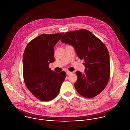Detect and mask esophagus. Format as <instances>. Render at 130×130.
<instances>
[{
  "label": "esophagus",
  "instance_id": "esophagus-1",
  "mask_svg": "<svg viewBox=\"0 0 130 130\" xmlns=\"http://www.w3.org/2000/svg\"><path fill=\"white\" fill-rule=\"evenodd\" d=\"M72 73V72H69V71H68L67 72V74L68 75H70V74H71Z\"/></svg>",
  "mask_w": 130,
  "mask_h": 130
}]
</instances>
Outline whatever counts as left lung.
<instances>
[{"mask_svg":"<svg viewBox=\"0 0 130 130\" xmlns=\"http://www.w3.org/2000/svg\"><path fill=\"white\" fill-rule=\"evenodd\" d=\"M60 41L73 45L78 57L85 61V73H75L76 91L86 98L100 94L106 87L111 73L109 53L105 44L91 32L84 29L65 33Z\"/></svg>","mask_w":130,"mask_h":130,"instance_id":"8db88e82","label":"left lung"}]
</instances>
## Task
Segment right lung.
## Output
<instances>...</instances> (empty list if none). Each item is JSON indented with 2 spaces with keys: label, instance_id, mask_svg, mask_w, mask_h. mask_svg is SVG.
Masks as SVG:
<instances>
[{
  "label": "right lung",
  "instance_id": "add662e5",
  "mask_svg": "<svg viewBox=\"0 0 130 130\" xmlns=\"http://www.w3.org/2000/svg\"><path fill=\"white\" fill-rule=\"evenodd\" d=\"M63 34L41 35L30 41L24 52V82L30 93L42 101L56 98L67 76L66 72L55 73L49 67L55 60L54 46Z\"/></svg>",
  "mask_w": 130,
  "mask_h": 130
}]
</instances>
